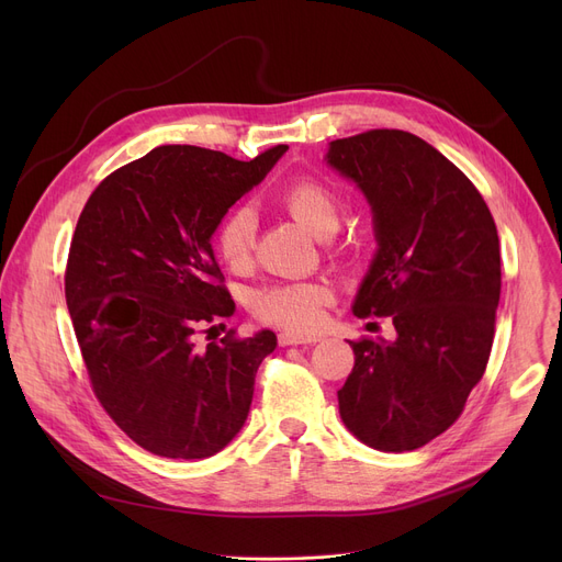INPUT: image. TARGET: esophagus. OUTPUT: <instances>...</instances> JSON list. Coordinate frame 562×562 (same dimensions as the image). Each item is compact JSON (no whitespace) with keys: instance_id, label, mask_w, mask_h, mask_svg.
<instances>
[{"instance_id":"obj_1","label":"esophagus","mask_w":562,"mask_h":562,"mask_svg":"<svg viewBox=\"0 0 562 562\" xmlns=\"http://www.w3.org/2000/svg\"><path fill=\"white\" fill-rule=\"evenodd\" d=\"M278 341H280V346H299V344H316V337H303V335H293V333H280Z\"/></svg>"}]
</instances>
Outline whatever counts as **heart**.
Segmentation results:
<instances>
[{"label": "heart", "instance_id": "heart-1", "mask_svg": "<svg viewBox=\"0 0 562 562\" xmlns=\"http://www.w3.org/2000/svg\"><path fill=\"white\" fill-rule=\"evenodd\" d=\"M276 204L293 221L301 223L316 239H328L341 223L344 204L339 193L318 177L301 175L289 180L276 193ZM255 218L246 206L232 210L216 229L218 257L234 271H244L255 257ZM333 301V291L323 282H289L259 289L252 296V312L271 326L310 333L318 328Z\"/></svg>", "mask_w": 562, "mask_h": 562}]
</instances>
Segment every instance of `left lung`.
<instances>
[{
    "instance_id": "1",
    "label": "left lung",
    "mask_w": 562,
    "mask_h": 562,
    "mask_svg": "<svg viewBox=\"0 0 562 562\" xmlns=\"http://www.w3.org/2000/svg\"><path fill=\"white\" fill-rule=\"evenodd\" d=\"M328 164L364 191L378 255L352 312L392 316L394 341H348L337 392L346 428L378 451H415L449 430L483 378L501 296L494 218L469 177L424 138L369 130Z\"/></svg>"
}]
</instances>
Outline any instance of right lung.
I'll return each mask as SVG.
<instances>
[{
    "mask_svg": "<svg viewBox=\"0 0 562 562\" xmlns=\"http://www.w3.org/2000/svg\"><path fill=\"white\" fill-rule=\"evenodd\" d=\"M284 150L239 161L155 147L106 175L77 221L66 303L88 380L115 426L155 456L210 458L248 417L276 335L232 328L204 348L193 335L234 314L212 234Z\"/></svg>",
    "mask_w": 562,
    "mask_h": 562,
    "instance_id": "add662e5",
    "label": "right lung"
}]
</instances>
